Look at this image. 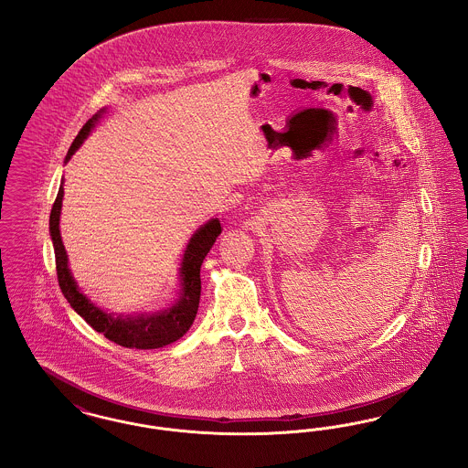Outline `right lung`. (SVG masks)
Here are the masks:
<instances>
[{
	"label": "right lung",
	"instance_id": "add662e5",
	"mask_svg": "<svg viewBox=\"0 0 468 468\" xmlns=\"http://www.w3.org/2000/svg\"><path fill=\"white\" fill-rule=\"evenodd\" d=\"M105 109L94 113L84 128L75 136L71 147L68 149L65 163L69 161L79 147L84 144V140L90 136L94 124L101 117ZM63 182L59 186L58 197L50 210L48 219V231L56 252V270H58V281L59 288L63 291L68 303L71 309L77 312L90 328H94L98 334L105 335L109 340L130 349H157L163 346H168L178 340L182 335L191 328L198 305H200L201 279L200 268L205 256L212 249L216 239L221 235V223L218 218L201 224L195 231L191 240L186 245L182 263L178 268L180 277V291L178 298L166 309L153 312V314H136V315H124V314H113V312L101 311L98 305H94L90 298L77 286L69 267H68L67 249L61 240L59 231V216L63 207Z\"/></svg>",
	"mask_w": 468,
	"mask_h": 468
}]
</instances>
